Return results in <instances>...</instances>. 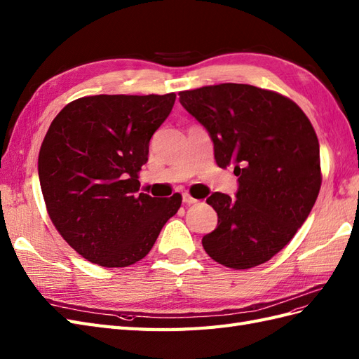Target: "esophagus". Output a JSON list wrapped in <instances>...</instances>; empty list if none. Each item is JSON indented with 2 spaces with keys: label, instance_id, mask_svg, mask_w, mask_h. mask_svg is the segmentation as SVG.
<instances>
[{
  "label": "esophagus",
  "instance_id": "1",
  "mask_svg": "<svg viewBox=\"0 0 359 359\" xmlns=\"http://www.w3.org/2000/svg\"><path fill=\"white\" fill-rule=\"evenodd\" d=\"M182 202L187 203V205H190V203H196L198 201L195 198H191L189 193H182Z\"/></svg>",
  "mask_w": 359,
  "mask_h": 359
}]
</instances>
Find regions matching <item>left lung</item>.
Listing matches in <instances>:
<instances>
[{"label":"left lung","mask_w":359,"mask_h":359,"mask_svg":"<svg viewBox=\"0 0 359 359\" xmlns=\"http://www.w3.org/2000/svg\"><path fill=\"white\" fill-rule=\"evenodd\" d=\"M180 102L210 134L220 168L234 166L236 199L212 193L217 228L202 246L219 264L266 263L294 237L320 190V148L299 105L272 90L225 83L180 92Z\"/></svg>","instance_id":"1"}]
</instances>
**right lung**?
Masks as SVG:
<instances>
[{"instance_id":"1","label":"right lung","mask_w":359,"mask_h":359,"mask_svg":"<svg viewBox=\"0 0 359 359\" xmlns=\"http://www.w3.org/2000/svg\"><path fill=\"white\" fill-rule=\"evenodd\" d=\"M166 95H95L55 116L39 152V181L54 226L72 249L102 267L148 255L181 195L139 193L149 140L175 104Z\"/></svg>"}]
</instances>
